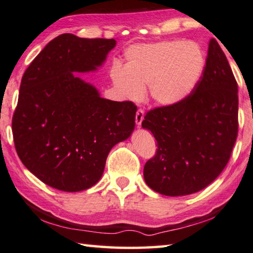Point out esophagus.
Instances as JSON below:
<instances>
[{
  "label": "esophagus",
  "mask_w": 253,
  "mask_h": 253,
  "mask_svg": "<svg viewBox=\"0 0 253 253\" xmlns=\"http://www.w3.org/2000/svg\"><path fill=\"white\" fill-rule=\"evenodd\" d=\"M143 119H144V111H143L142 109H139V110L136 111V116H135V123L137 126H141Z\"/></svg>",
  "instance_id": "1"
}]
</instances>
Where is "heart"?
<instances>
[{
    "label": "heart",
    "mask_w": 253,
    "mask_h": 253,
    "mask_svg": "<svg viewBox=\"0 0 253 253\" xmlns=\"http://www.w3.org/2000/svg\"><path fill=\"white\" fill-rule=\"evenodd\" d=\"M126 68L116 66L111 70L118 91L136 101L147 87L152 101L162 107L175 106L187 98L206 66L201 46L183 41L132 46L126 52Z\"/></svg>",
    "instance_id": "obj_1"
}]
</instances>
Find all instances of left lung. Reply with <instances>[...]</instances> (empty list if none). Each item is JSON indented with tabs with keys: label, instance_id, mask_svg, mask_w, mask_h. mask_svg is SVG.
I'll list each match as a JSON object with an SVG mask.
<instances>
[{
	"label": "left lung",
	"instance_id": "1",
	"mask_svg": "<svg viewBox=\"0 0 253 253\" xmlns=\"http://www.w3.org/2000/svg\"><path fill=\"white\" fill-rule=\"evenodd\" d=\"M142 127L157 142L144 166L145 183L165 196L197 193L215 180L230 159L238 133V84L216 40H211L196 88L175 106L146 113Z\"/></svg>",
	"mask_w": 253,
	"mask_h": 253
}]
</instances>
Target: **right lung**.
<instances>
[{"mask_svg":"<svg viewBox=\"0 0 253 253\" xmlns=\"http://www.w3.org/2000/svg\"><path fill=\"white\" fill-rule=\"evenodd\" d=\"M117 42L63 34L23 75L12 121L17 155L42 183L64 192L92 187L109 152L131 136L136 106L104 99L76 74L96 71Z\"/></svg>","mask_w":253,"mask_h":253,"instance_id":"add662e5","label":"right lung"}]
</instances>
